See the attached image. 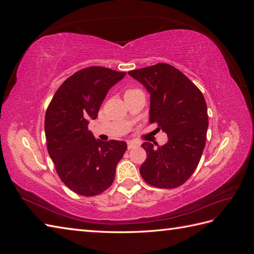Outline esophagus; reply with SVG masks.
I'll return each mask as SVG.
<instances>
[{
  "mask_svg": "<svg viewBox=\"0 0 254 254\" xmlns=\"http://www.w3.org/2000/svg\"><path fill=\"white\" fill-rule=\"evenodd\" d=\"M137 146H139V144H137V143L134 142V141H128V142H127V147H128V149H133V148L137 147Z\"/></svg>",
  "mask_w": 254,
  "mask_h": 254,
  "instance_id": "esophagus-1",
  "label": "esophagus"
}]
</instances>
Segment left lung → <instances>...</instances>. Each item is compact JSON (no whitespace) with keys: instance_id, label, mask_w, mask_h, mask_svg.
<instances>
[{"instance_id":"1","label":"left lung","mask_w":254,"mask_h":254,"mask_svg":"<svg viewBox=\"0 0 254 254\" xmlns=\"http://www.w3.org/2000/svg\"><path fill=\"white\" fill-rule=\"evenodd\" d=\"M150 93V124L157 123L168 141L153 147L145 142L147 158L140 167L142 178L152 187L175 189L193 175L202 156L209 126L205 99L178 68L157 64L128 72Z\"/></svg>"}]
</instances>
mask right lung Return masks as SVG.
<instances>
[{
  "label": "right lung",
  "mask_w": 254,
  "mask_h": 254,
  "mask_svg": "<svg viewBox=\"0 0 254 254\" xmlns=\"http://www.w3.org/2000/svg\"><path fill=\"white\" fill-rule=\"evenodd\" d=\"M126 75L108 67L82 68L58 88L45 113L48 151L56 172L74 193L91 197L111 187L127 144L95 140L88 129L109 89Z\"/></svg>",
  "instance_id": "1"
}]
</instances>
